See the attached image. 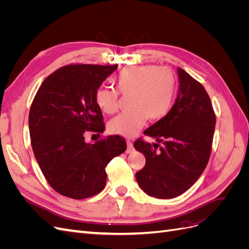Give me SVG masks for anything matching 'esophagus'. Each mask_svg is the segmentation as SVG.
<instances>
[{"label":"esophagus","instance_id":"1","mask_svg":"<svg viewBox=\"0 0 249 249\" xmlns=\"http://www.w3.org/2000/svg\"><path fill=\"white\" fill-rule=\"evenodd\" d=\"M126 144H127V148H126V154H131V153H133L134 152V146H133V142L132 141H130V140H127L126 141Z\"/></svg>","mask_w":249,"mask_h":249}]
</instances>
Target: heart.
Here are the masks:
<instances>
[{"instance_id":"obj_1","label":"heart","mask_w":249,"mask_h":249,"mask_svg":"<svg viewBox=\"0 0 249 249\" xmlns=\"http://www.w3.org/2000/svg\"><path fill=\"white\" fill-rule=\"evenodd\" d=\"M114 83L119 92L131 94V110L122 113L109 123L111 133L124 137H133L146 120H160L166 116L175 102L177 81L166 67L157 65L127 66L119 71ZM95 103L107 114L119 108V93L111 87H101L95 92Z\"/></svg>"}]
</instances>
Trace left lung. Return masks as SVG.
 Here are the masks:
<instances>
[{"label": "left lung", "mask_w": 249, "mask_h": 249, "mask_svg": "<svg viewBox=\"0 0 249 249\" xmlns=\"http://www.w3.org/2000/svg\"><path fill=\"white\" fill-rule=\"evenodd\" d=\"M178 91L168 114L144 131L163 145L157 148L138 139L134 146L145 157L136 173L139 187L149 196L168 199L183 194L205 170L212 148L216 117L206 89L178 69Z\"/></svg>", "instance_id": "left-lung-1"}]
</instances>
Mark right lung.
<instances>
[{
  "instance_id": "add662e5",
  "label": "right lung",
  "mask_w": 249,
  "mask_h": 249,
  "mask_svg": "<svg viewBox=\"0 0 249 249\" xmlns=\"http://www.w3.org/2000/svg\"><path fill=\"white\" fill-rule=\"evenodd\" d=\"M118 65H67L42 82L29 113L34 156L51 187L64 196L83 199L106 185V166L125 152V140L114 135L95 143L88 131L103 133L95 92Z\"/></svg>"
}]
</instances>
